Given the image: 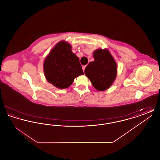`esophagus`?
<instances>
[{
  "label": "esophagus",
  "instance_id": "34e87169",
  "mask_svg": "<svg viewBox=\"0 0 160 160\" xmlns=\"http://www.w3.org/2000/svg\"><path fill=\"white\" fill-rule=\"evenodd\" d=\"M86 65H84L82 67V69H83V71H84V69H85V68H86Z\"/></svg>",
  "mask_w": 160,
  "mask_h": 160
}]
</instances>
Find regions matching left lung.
<instances>
[{
  "label": "left lung",
  "instance_id": "8db88e82",
  "mask_svg": "<svg viewBox=\"0 0 160 160\" xmlns=\"http://www.w3.org/2000/svg\"><path fill=\"white\" fill-rule=\"evenodd\" d=\"M93 57L95 61L86 67L84 74L97 90L103 91L111 86L116 77V63L107 49L97 50Z\"/></svg>",
  "mask_w": 160,
  "mask_h": 160
}]
</instances>
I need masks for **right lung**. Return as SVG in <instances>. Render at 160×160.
Masks as SVG:
<instances>
[{
  "mask_svg": "<svg viewBox=\"0 0 160 160\" xmlns=\"http://www.w3.org/2000/svg\"><path fill=\"white\" fill-rule=\"evenodd\" d=\"M71 49V47L68 42H58L44 63L47 80L59 89L68 88L76 77L83 74L79 58Z\"/></svg>",
  "mask_w": 160,
  "mask_h": 160,
  "instance_id": "1",
  "label": "right lung"
}]
</instances>
